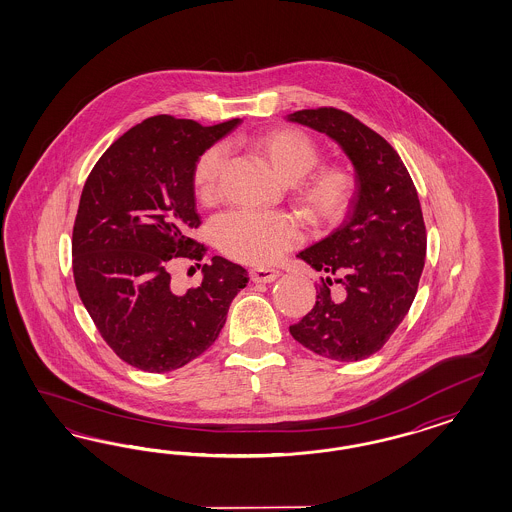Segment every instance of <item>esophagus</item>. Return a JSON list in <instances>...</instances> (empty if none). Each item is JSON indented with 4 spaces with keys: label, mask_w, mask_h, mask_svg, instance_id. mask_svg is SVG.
<instances>
[{
    "label": "esophagus",
    "mask_w": 512,
    "mask_h": 512,
    "mask_svg": "<svg viewBox=\"0 0 512 512\" xmlns=\"http://www.w3.org/2000/svg\"><path fill=\"white\" fill-rule=\"evenodd\" d=\"M278 278V270H272V268H253L251 270V281L253 283H270V281Z\"/></svg>",
    "instance_id": "1"
}]
</instances>
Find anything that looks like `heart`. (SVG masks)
<instances>
[{"instance_id": "heart-1", "label": "heart", "mask_w": 512, "mask_h": 512, "mask_svg": "<svg viewBox=\"0 0 512 512\" xmlns=\"http://www.w3.org/2000/svg\"><path fill=\"white\" fill-rule=\"evenodd\" d=\"M249 146L279 180L289 184L317 163L313 140L291 127L263 131L249 139ZM221 165V146H212L199 157L193 169V187L202 202L216 199ZM353 195L355 176L343 165H321L296 184V201L315 223L340 221ZM212 240L219 251L234 261L270 264L295 248L300 233L295 219L283 212H227L214 219Z\"/></svg>"}]
</instances>
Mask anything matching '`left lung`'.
<instances>
[{"label": "left lung", "instance_id": "8db88e82", "mask_svg": "<svg viewBox=\"0 0 512 512\" xmlns=\"http://www.w3.org/2000/svg\"><path fill=\"white\" fill-rule=\"evenodd\" d=\"M287 122L334 140L355 169V195L340 227L296 257L323 272L313 310L291 336L336 362L377 353L411 308L426 257L415 184L381 135L338 109L298 110ZM338 282L344 293L329 295Z\"/></svg>", "mask_w": 512, "mask_h": 512}]
</instances>
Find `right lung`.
<instances>
[{
    "mask_svg": "<svg viewBox=\"0 0 512 512\" xmlns=\"http://www.w3.org/2000/svg\"><path fill=\"white\" fill-rule=\"evenodd\" d=\"M238 124L152 116L101 155L82 189L73 227L78 296L110 349L142 372L201 357L249 281L246 268L219 255L184 295L169 274L176 257L202 259L204 246L191 238L201 225L193 169Z\"/></svg>",
    "mask_w": 512,
    "mask_h": 512,
    "instance_id": "obj_1",
    "label": "right lung"
}]
</instances>
